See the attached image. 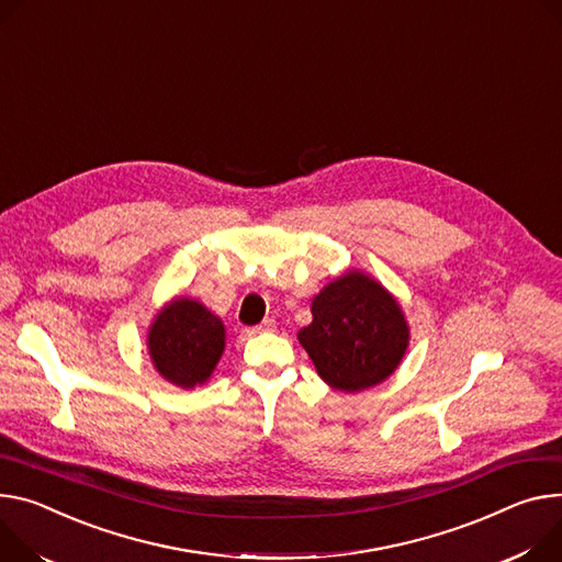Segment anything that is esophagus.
<instances>
[{
    "instance_id": "1",
    "label": "esophagus",
    "mask_w": 562,
    "mask_h": 562,
    "mask_svg": "<svg viewBox=\"0 0 562 562\" xmlns=\"http://www.w3.org/2000/svg\"><path fill=\"white\" fill-rule=\"evenodd\" d=\"M273 329H276V321H273V318H267V321H262L258 327L248 329V336H252V334H262V331H273Z\"/></svg>"
}]
</instances>
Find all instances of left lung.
I'll return each mask as SVG.
<instances>
[{
	"label": "left lung",
	"mask_w": 562,
	"mask_h": 562,
	"mask_svg": "<svg viewBox=\"0 0 562 562\" xmlns=\"http://www.w3.org/2000/svg\"><path fill=\"white\" fill-rule=\"evenodd\" d=\"M314 321L297 331L318 376L338 392L370 390L401 366L411 325L398 300L370 273L349 269L312 300Z\"/></svg>",
	"instance_id": "left-lung-1"
}]
</instances>
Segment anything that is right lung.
I'll list each match as a JSON object with an SVG mask.
<instances>
[{
    "label": "right lung",
    "instance_id": "add662e5",
    "mask_svg": "<svg viewBox=\"0 0 562 562\" xmlns=\"http://www.w3.org/2000/svg\"><path fill=\"white\" fill-rule=\"evenodd\" d=\"M226 349V327L196 297L166 302L147 327V353L155 370L172 385L192 390L206 383Z\"/></svg>",
    "mask_w": 562,
    "mask_h": 562
}]
</instances>
